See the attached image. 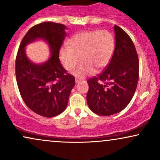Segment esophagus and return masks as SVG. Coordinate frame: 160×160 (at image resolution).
<instances>
[{
    "instance_id": "esophagus-1",
    "label": "esophagus",
    "mask_w": 160,
    "mask_h": 160,
    "mask_svg": "<svg viewBox=\"0 0 160 160\" xmlns=\"http://www.w3.org/2000/svg\"><path fill=\"white\" fill-rule=\"evenodd\" d=\"M80 81H82V80H81V79H79V78H75V82H76V83H77V84L79 83V82H80Z\"/></svg>"
}]
</instances>
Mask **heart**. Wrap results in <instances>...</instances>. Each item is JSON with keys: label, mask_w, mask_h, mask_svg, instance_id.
Returning <instances> with one entry per match:
<instances>
[{"label": "heart", "mask_w": 160, "mask_h": 160, "mask_svg": "<svg viewBox=\"0 0 160 160\" xmlns=\"http://www.w3.org/2000/svg\"><path fill=\"white\" fill-rule=\"evenodd\" d=\"M68 47L59 51L64 68L71 71L82 60V64L73 72L74 76L85 78L104 68L111 61L114 51V38L109 31H82L71 37Z\"/></svg>", "instance_id": "b5f03b06"}]
</instances>
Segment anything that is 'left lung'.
Returning a JSON list of instances; mask_svg holds the SVG:
<instances>
[{
	"instance_id": "8db88e82",
	"label": "left lung",
	"mask_w": 160,
	"mask_h": 160,
	"mask_svg": "<svg viewBox=\"0 0 160 160\" xmlns=\"http://www.w3.org/2000/svg\"><path fill=\"white\" fill-rule=\"evenodd\" d=\"M115 49L111 62L98 77L89 79L86 100L95 113L110 116L129 104L137 88L139 61L132 40L121 28L114 25Z\"/></svg>"
}]
</instances>
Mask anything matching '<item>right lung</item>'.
Segmentation results:
<instances>
[{
    "mask_svg": "<svg viewBox=\"0 0 160 160\" xmlns=\"http://www.w3.org/2000/svg\"><path fill=\"white\" fill-rule=\"evenodd\" d=\"M66 26L45 22L34 25L23 38L16 59L18 88L25 104L40 116L52 117L65 110L75 79L60 63L59 50L65 38ZM49 45L51 56L47 62L35 64L25 53L26 45L37 39Z\"/></svg>",
    "mask_w": 160,
    "mask_h": 160,
    "instance_id": "obj_1",
    "label": "right lung"
}]
</instances>
